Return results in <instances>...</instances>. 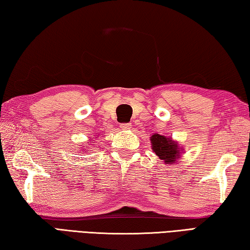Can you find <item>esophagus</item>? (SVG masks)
Instances as JSON below:
<instances>
[{"label": "esophagus", "instance_id": "34e87169", "mask_svg": "<svg viewBox=\"0 0 250 250\" xmlns=\"http://www.w3.org/2000/svg\"><path fill=\"white\" fill-rule=\"evenodd\" d=\"M120 128H121V130H130L131 128H132V125H131V124H121Z\"/></svg>", "mask_w": 250, "mask_h": 250}]
</instances>
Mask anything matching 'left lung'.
I'll list each match as a JSON object with an SVG mask.
<instances>
[{"instance_id": "obj_1", "label": "left lung", "mask_w": 250, "mask_h": 250, "mask_svg": "<svg viewBox=\"0 0 250 250\" xmlns=\"http://www.w3.org/2000/svg\"><path fill=\"white\" fill-rule=\"evenodd\" d=\"M152 149L165 164L175 165L184 153V147L170 137L154 133L151 137Z\"/></svg>"}]
</instances>
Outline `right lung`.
<instances>
[{"instance_id":"obj_1","label":"right lung","mask_w":250,"mask_h":250,"mask_svg":"<svg viewBox=\"0 0 250 250\" xmlns=\"http://www.w3.org/2000/svg\"><path fill=\"white\" fill-rule=\"evenodd\" d=\"M96 138H98V135H96ZM93 141H94V140H92V139H90V141H89V142H88V143H93ZM83 151H84V149H83ZM85 151H86V149H85Z\"/></svg>"}]
</instances>
